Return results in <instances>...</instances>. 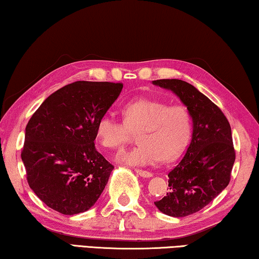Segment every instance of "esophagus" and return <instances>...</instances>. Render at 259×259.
I'll return each mask as SVG.
<instances>
[{
	"mask_svg": "<svg viewBox=\"0 0 259 259\" xmlns=\"http://www.w3.org/2000/svg\"><path fill=\"white\" fill-rule=\"evenodd\" d=\"M135 172H137V175H139L140 177H142V178H151L152 177V173L151 172L145 171V169L135 168Z\"/></svg>",
	"mask_w": 259,
	"mask_h": 259,
	"instance_id": "obj_1",
	"label": "esophagus"
}]
</instances>
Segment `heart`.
<instances>
[{
    "instance_id": "1",
    "label": "heart",
    "mask_w": 259,
    "mask_h": 259,
    "mask_svg": "<svg viewBox=\"0 0 259 259\" xmlns=\"http://www.w3.org/2000/svg\"><path fill=\"white\" fill-rule=\"evenodd\" d=\"M124 121L105 114L96 124V138L108 149H121L138 133L133 149L121 152L117 160L134 166H146L159 159L169 162L185 149L192 134V114L182 104L135 99L121 109Z\"/></svg>"
}]
</instances>
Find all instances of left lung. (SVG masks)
Instances as JSON below:
<instances>
[{
    "instance_id": "8db88e82",
    "label": "left lung",
    "mask_w": 259,
    "mask_h": 259,
    "mask_svg": "<svg viewBox=\"0 0 259 259\" xmlns=\"http://www.w3.org/2000/svg\"><path fill=\"white\" fill-rule=\"evenodd\" d=\"M152 83L175 93L192 114V141L168 173L166 196L155 202L160 212L186 217L202 210L230 184L235 162L231 125L222 110L193 84L179 79Z\"/></svg>"
}]
</instances>
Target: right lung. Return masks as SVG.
<instances>
[{
    "mask_svg": "<svg viewBox=\"0 0 259 259\" xmlns=\"http://www.w3.org/2000/svg\"><path fill=\"white\" fill-rule=\"evenodd\" d=\"M122 83L75 81L47 97L25 130L22 160L29 187L63 214L90 210L113 165L95 148L96 124Z\"/></svg>",
    "mask_w": 259,
    "mask_h": 259,
    "instance_id": "obj_1",
    "label": "right lung"
}]
</instances>
